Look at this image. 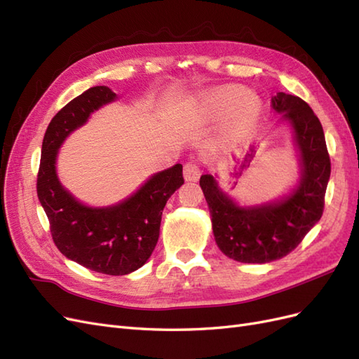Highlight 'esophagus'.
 I'll return each instance as SVG.
<instances>
[{
	"label": "esophagus",
	"instance_id": "obj_1",
	"mask_svg": "<svg viewBox=\"0 0 359 359\" xmlns=\"http://www.w3.org/2000/svg\"><path fill=\"white\" fill-rule=\"evenodd\" d=\"M183 177H185L187 182H197L200 179V168L197 163L187 162L183 165Z\"/></svg>",
	"mask_w": 359,
	"mask_h": 359
}]
</instances>
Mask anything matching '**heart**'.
<instances>
[{"instance_id": "obj_1", "label": "heart", "mask_w": 359, "mask_h": 359, "mask_svg": "<svg viewBox=\"0 0 359 359\" xmlns=\"http://www.w3.org/2000/svg\"><path fill=\"white\" fill-rule=\"evenodd\" d=\"M201 107L212 117L230 114L225 135L236 140L251 135L259 128L263 116L262 100L241 87L213 88L203 95Z\"/></svg>"}]
</instances>
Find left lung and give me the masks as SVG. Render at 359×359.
<instances>
[{"instance_id": "obj_1", "label": "left lung", "mask_w": 359, "mask_h": 359, "mask_svg": "<svg viewBox=\"0 0 359 359\" xmlns=\"http://www.w3.org/2000/svg\"><path fill=\"white\" fill-rule=\"evenodd\" d=\"M280 123H287L299 158V179L272 201L242 204L225 194L217 174H203L215 242L227 257L241 263H271L293 251L314 225L325 206L331 176L323 128L301 97L283 91L271 99Z\"/></svg>"}]
</instances>
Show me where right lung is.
Returning <instances> with one entry per match:
<instances>
[{
    "label": "right lung",
    "mask_w": 359,
    "mask_h": 359,
    "mask_svg": "<svg viewBox=\"0 0 359 359\" xmlns=\"http://www.w3.org/2000/svg\"><path fill=\"white\" fill-rule=\"evenodd\" d=\"M117 99L109 87L96 86L61 108L45 132L37 174V197L60 252L107 275H128L150 259L159 238L162 210L185 182L182 165L176 163L151 174L125 200L102 208L84 204L61 185L57 158L65 140L84 126L95 111Z\"/></svg>",
    "instance_id": "1"
}]
</instances>
